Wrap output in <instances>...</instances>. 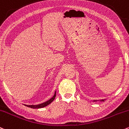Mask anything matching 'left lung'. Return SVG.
Returning <instances> with one entry per match:
<instances>
[{
  "mask_svg": "<svg viewBox=\"0 0 129 129\" xmlns=\"http://www.w3.org/2000/svg\"><path fill=\"white\" fill-rule=\"evenodd\" d=\"M106 99H102V100H93V102H97V101H102V102H104L105 100Z\"/></svg>",
  "mask_w": 129,
  "mask_h": 129,
  "instance_id": "obj_1",
  "label": "left lung"
}]
</instances>
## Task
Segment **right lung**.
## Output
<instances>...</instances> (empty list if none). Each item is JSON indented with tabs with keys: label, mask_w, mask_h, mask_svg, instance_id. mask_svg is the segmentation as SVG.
Segmentation results:
<instances>
[{
	"label": "right lung",
	"mask_w": 129,
	"mask_h": 129,
	"mask_svg": "<svg viewBox=\"0 0 129 129\" xmlns=\"http://www.w3.org/2000/svg\"><path fill=\"white\" fill-rule=\"evenodd\" d=\"M56 91H55L54 92V94L53 97H52V98H51L49 100H48V101L45 102L44 103H42V104H39V105H24L26 106V107H29V108H43V107H46V106H48V105H49L51 104V103L54 100L55 97H56Z\"/></svg>",
	"instance_id": "right-lung-1"
}]
</instances>
